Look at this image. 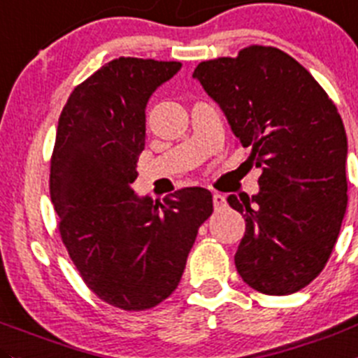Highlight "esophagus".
<instances>
[{
	"instance_id": "obj_1",
	"label": "esophagus",
	"mask_w": 358,
	"mask_h": 358,
	"mask_svg": "<svg viewBox=\"0 0 358 358\" xmlns=\"http://www.w3.org/2000/svg\"><path fill=\"white\" fill-rule=\"evenodd\" d=\"M213 203H214V209H221V207H224V203H227V199H224L221 193H214L213 195Z\"/></svg>"
}]
</instances>
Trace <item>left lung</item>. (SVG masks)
Returning a JSON list of instances; mask_svg holds the SVG:
<instances>
[{"instance_id":"obj_1","label":"left lung","mask_w":358,"mask_h":358,"mask_svg":"<svg viewBox=\"0 0 358 358\" xmlns=\"http://www.w3.org/2000/svg\"><path fill=\"white\" fill-rule=\"evenodd\" d=\"M193 77L262 169L257 195L227 199L246 221L237 272L262 294H295L323 271L346 213L341 115L315 77L275 47L202 61Z\"/></svg>"}]
</instances>
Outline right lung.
I'll return each instance as SVG.
<instances>
[{
    "label": "right lung",
    "mask_w": 358,
    "mask_h": 358,
    "mask_svg": "<svg viewBox=\"0 0 358 358\" xmlns=\"http://www.w3.org/2000/svg\"><path fill=\"white\" fill-rule=\"evenodd\" d=\"M182 64L112 59L71 91L50 158V200L61 241L84 283L101 301L144 311L177 288L199 228L213 214L206 188L162 202L137 196L145 105Z\"/></svg>",
    "instance_id": "1"
}]
</instances>
